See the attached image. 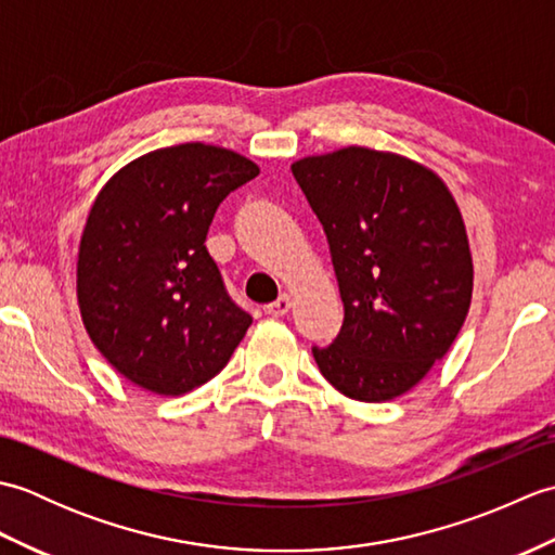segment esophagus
<instances>
[{"mask_svg": "<svg viewBox=\"0 0 555 555\" xmlns=\"http://www.w3.org/2000/svg\"><path fill=\"white\" fill-rule=\"evenodd\" d=\"M291 305H293V302H291L288 293H281L279 300L264 305V312H267L269 317H284V314L291 310Z\"/></svg>", "mask_w": 555, "mask_h": 555, "instance_id": "1", "label": "esophagus"}]
</instances>
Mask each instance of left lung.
Masks as SVG:
<instances>
[{"label": "left lung", "mask_w": 555, "mask_h": 555, "mask_svg": "<svg viewBox=\"0 0 555 555\" xmlns=\"http://www.w3.org/2000/svg\"><path fill=\"white\" fill-rule=\"evenodd\" d=\"M291 171L324 227L346 310L334 344L312 348L317 367L362 403L408 393L453 346L473 300L455 197L424 164L360 145Z\"/></svg>", "instance_id": "8db88e82"}]
</instances>
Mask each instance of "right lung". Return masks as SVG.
I'll return each mask as SVG.
<instances>
[{"mask_svg": "<svg viewBox=\"0 0 555 555\" xmlns=\"http://www.w3.org/2000/svg\"><path fill=\"white\" fill-rule=\"evenodd\" d=\"M257 173L238 152L183 143L128 162L98 193L78 247V308L131 384L183 396L238 348L253 317L229 298L205 241L221 199Z\"/></svg>", "mask_w": 555, "mask_h": 555, "instance_id": "1", "label": "right lung"}]
</instances>
